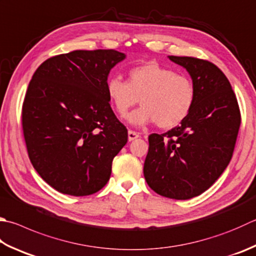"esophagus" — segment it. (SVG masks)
<instances>
[{
  "label": "esophagus",
  "instance_id": "esophagus-1",
  "mask_svg": "<svg viewBox=\"0 0 256 256\" xmlns=\"http://www.w3.org/2000/svg\"><path fill=\"white\" fill-rule=\"evenodd\" d=\"M137 138H139V134L136 132H132V130H129V132H128V140L132 142Z\"/></svg>",
  "mask_w": 256,
  "mask_h": 256
}]
</instances>
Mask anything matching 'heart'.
I'll use <instances>...</instances> for the list:
<instances>
[{
	"label": "heart",
	"mask_w": 256,
	"mask_h": 256,
	"mask_svg": "<svg viewBox=\"0 0 256 256\" xmlns=\"http://www.w3.org/2000/svg\"><path fill=\"white\" fill-rule=\"evenodd\" d=\"M106 94L120 118L140 102L142 107L128 117L134 126L156 122L159 128L170 129L190 114L196 101V86L188 76L152 61L130 69L127 81L119 76L110 78Z\"/></svg>",
	"instance_id": "heart-1"
}]
</instances>
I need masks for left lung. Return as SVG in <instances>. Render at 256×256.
Instances as JSON below:
<instances>
[{
  "label": "left lung",
  "mask_w": 256,
  "mask_h": 256,
  "mask_svg": "<svg viewBox=\"0 0 256 256\" xmlns=\"http://www.w3.org/2000/svg\"><path fill=\"white\" fill-rule=\"evenodd\" d=\"M168 58L188 71L196 101L180 126L148 137L144 176L157 194L190 200L208 190L228 167L240 112L228 79L214 64L192 56Z\"/></svg>",
  "instance_id": "8db88e82"
}]
</instances>
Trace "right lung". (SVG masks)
<instances>
[{"instance_id": "obj_1", "label": "right lung", "mask_w": 256, "mask_h": 256, "mask_svg": "<svg viewBox=\"0 0 256 256\" xmlns=\"http://www.w3.org/2000/svg\"><path fill=\"white\" fill-rule=\"evenodd\" d=\"M124 58L116 50H76L46 60L28 84L22 106L28 158L62 194L100 190L128 140L106 94L110 70Z\"/></svg>"}]
</instances>
